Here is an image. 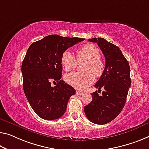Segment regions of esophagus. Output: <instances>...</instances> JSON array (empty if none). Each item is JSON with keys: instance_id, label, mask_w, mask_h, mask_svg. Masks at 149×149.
Wrapping results in <instances>:
<instances>
[{"instance_id": "obj_1", "label": "esophagus", "mask_w": 149, "mask_h": 149, "mask_svg": "<svg viewBox=\"0 0 149 149\" xmlns=\"http://www.w3.org/2000/svg\"><path fill=\"white\" fill-rule=\"evenodd\" d=\"M76 93L77 94V95H82V94H83L84 93L83 92H82V91H76Z\"/></svg>"}]
</instances>
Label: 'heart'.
Listing matches in <instances>:
<instances>
[{
	"mask_svg": "<svg viewBox=\"0 0 149 149\" xmlns=\"http://www.w3.org/2000/svg\"><path fill=\"white\" fill-rule=\"evenodd\" d=\"M77 61L84 62L82 70L84 72H70L65 75V81L79 90H84L93 83L95 77H100L103 74L105 64L100 56V51L95 45L86 44L77 52ZM61 63L65 70H73L77 67L76 58L68 51L63 52L61 57Z\"/></svg>",
	"mask_w": 149,
	"mask_h": 149,
	"instance_id": "heart-1",
	"label": "heart"
}]
</instances>
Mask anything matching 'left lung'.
I'll return each instance as SVG.
<instances>
[{"label":"left lung","mask_w":149,"mask_h":149,"mask_svg":"<svg viewBox=\"0 0 149 149\" xmlns=\"http://www.w3.org/2000/svg\"><path fill=\"white\" fill-rule=\"evenodd\" d=\"M88 41L97 42L105 58L103 74L95 84L104 91L101 96L97 91L91 94L93 100L84 107L88 119L95 124H107L117 116L124 107L131 84L129 62L119 48L103 38H93Z\"/></svg>","instance_id":"8db88e82"}]
</instances>
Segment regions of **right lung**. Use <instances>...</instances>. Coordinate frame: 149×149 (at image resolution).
Instances as JSON below:
<instances>
[{
	"label": "right lung",
	"instance_id": "obj_1",
	"mask_svg": "<svg viewBox=\"0 0 149 149\" xmlns=\"http://www.w3.org/2000/svg\"><path fill=\"white\" fill-rule=\"evenodd\" d=\"M84 40L52 35L33 42L27 50L21 67L23 90L32 109L43 119H57L67 111L75 90L61 79V57L68 48ZM52 81L57 83L54 88Z\"/></svg>",
	"mask_w": 149,
	"mask_h": 149
}]
</instances>
